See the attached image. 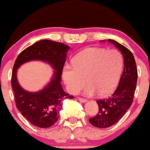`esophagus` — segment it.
<instances>
[{
    "label": "esophagus",
    "mask_w": 150,
    "mask_h": 150,
    "mask_svg": "<svg viewBox=\"0 0 150 150\" xmlns=\"http://www.w3.org/2000/svg\"><path fill=\"white\" fill-rule=\"evenodd\" d=\"M78 100H79V101L81 102V103H86L87 101L86 100V99H84V98H78Z\"/></svg>",
    "instance_id": "esophagus-1"
}]
</instances>
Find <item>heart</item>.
Here are the masks:
<instances>
[{"mask_svg":"<svg viewBox=\"0 0 150 150\" xmlns=\"http://www.w3.org/2000/svg\"><path fill=\"white\" fill-rule=\"evenodd\" d=\"M122 67L123 58L119 50L88 48L76 55L72 66L64 67L62 79L71 93H79L86 79L88 84L83 89L84 95L105 96L117 86Z\"/></svg>","mask_w":150,"mask_h":150,"instance_id":"1","label":"heart"}]
</instances>
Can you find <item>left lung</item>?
<instances>
[{
    "instance_id": "obj_1",
    "label": "left lung",
    "mask_w": 150,
    "mask_h": 150,
    "mask_svg": "<svg viewBox=\"0 0 150 150\" xmlns=\"http://www.w3.org/2000/svg\"><path fill=\"white\" fill-rule=\"evenodd\" d=\"M102 40L100 42H105ZM122 55L124 68L120 81L112 95L104 100H97L98 112L89 119L94 127L106 128L117 122L132 105L137 81V69L132 52L125 46L113 40H108Z\"/></svg>"
}]
</instances>
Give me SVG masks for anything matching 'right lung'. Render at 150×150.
<instances>
[{"label":"right lung","instance_id":"1","mask_svg":"<svg viewBox=\"0 0 150 150\" xmlns=\"http://www.w3.org/2000/svg\"><path fill=\"white\" fill-rule=\"evenodd\" d=\"M70 47L68 45L49 40L37 42L26 48L17 57L12 73L11 85L17 108L28 122L40 128L52 126L59 118L62 101L74 98L65 93L61 83L62 73ZM32 61H41L52 67L51 79L38 92H28L18 82L16 73L22 65Z\"/></svg>","mask_w":150,"mask_h":150}]
</instances>
